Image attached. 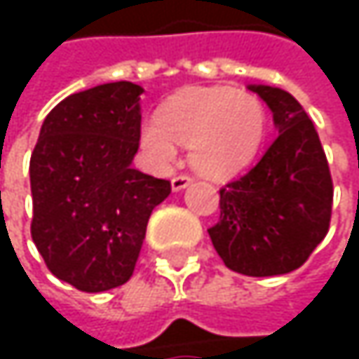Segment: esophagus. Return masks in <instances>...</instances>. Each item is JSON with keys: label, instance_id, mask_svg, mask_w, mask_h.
I'll return each mask as SVG.
<instances>
[{"label": "esophagus", "instance_id": "obj_1", "mask_svg": "<svg viewBox=\"0 0 359 359\" xmlns=\"http://www.w3.org/2000/svg\"><path fill=\"white\" fill-rule=\"evenodd\" d=\"M191 182H193V179H191L189 175H179V177L172 179V191H182V189L189 187Z\"/></svg>", "mask_w": 359, "mask_h": 359}]
</instances>
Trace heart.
I'll use <instances>...</instances> for the list:
<instances>
[{
    "instance_id": "obj_1",
    "label": "heart",
    "mask_w": 359,
    "mask_h": 359,
    "mask_svg": "<svg viewBox=\"0 0 359 359\" xmlns=\"http://www.w3.org/2000/svg\"><path fill=\"white\" fill-rule=\"evenodd\" d=\"M266 135V108L233 87H193L172 95L141 126V149L156 168L189 147L191 166L210 179H231L255 160Z\"/></svg>"
}]
</instances>
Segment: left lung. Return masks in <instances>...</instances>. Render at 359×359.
Instances as JSON below:
<instances>
[{
    "label": "left lung",
    "mask_w": 359,
    "mask_h": 359,
    "mask_svg": "<svg viewBox=\"0 0 359 359\" xmlns=\"http://www.w3.org/2000/svg\"><path fill=\"white\" fill-rule=\"evenodd\" d=\"M248 89L270 108L278 137L248 175L220 189V220L208 233L226 268L276 276L299 268L326 237L332 180L299 102L278 87Z\"/></svg>",
    "instance_id": "left-lung-1"
}]
</instances>
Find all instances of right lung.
I'll list each match as a JSON object with an SVG mask.
<instances>
[{
    "label": "right lung",
    "mask_w": 359,
    "mask_h": 359,
    "mask_svg": "<svg viewBox=\"0 0 359 359\" xmlns=\"http://www.w3.org/2000/svg\"><path fill=\"white\" fill-rule=\"evenodd\" d=\"M143 87L118 81L68 95L31 156V235L49 272L85 293L124 285L170 182L135 170Z\"/></svg>",
    "instance_id": "add662e5"
}]
</instances>
